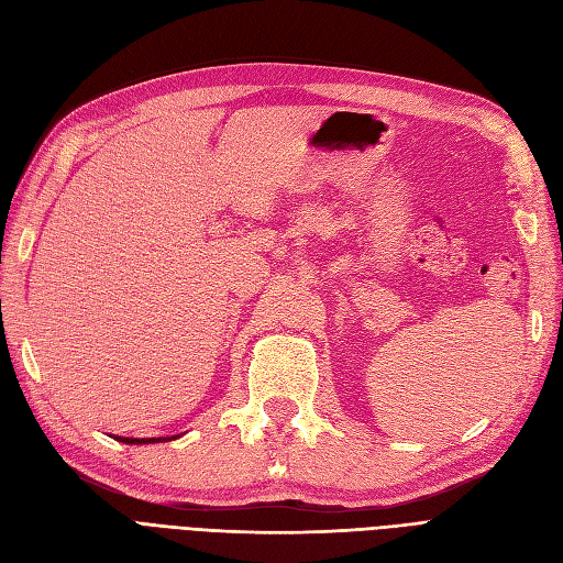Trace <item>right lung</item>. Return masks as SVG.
I'll list each match as a JSON object with an SVG mask.
<instances>
[{"label": "right lung", "instance_id": "right-lung-1", "mask_svg": "<svg viewBox=\"0 0 563 563\" xmlns=\"http://www.w3.org/2000/svg\"><path fill=\"white\" fill-rule=\"evenodd\" d=\"M117 441H124V444H159V441H172L176 437H150V439H133V437H114Z\"/></svg>", "mask_w": 563, "mask_h": 563}]
</instances>
